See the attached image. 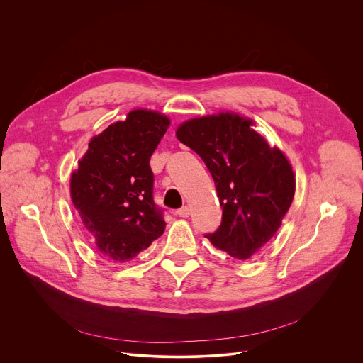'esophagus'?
Wrapping results in <instances>:
<instances>
[{"label":"esophagus","instance_id":"34e87169","mask_svg":"<svg viewBox=\"0 0 363 363\" xmlns=\"http://www.w3.org/2000/svg\"><path fill=\"white\" fill-rule=\"evenodd\" d=\"M177 215L182 216V218H188L191 215V208L189 206H182L181 209L177 211Z\"/></svg>","mask_w":363,"mask_h":363}]
</instances>
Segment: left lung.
<instances>
[{
    "mask_svg": "<svg viewBox=\"0 0 363 363\" xmlns=\"http://www.w3.org/2000/svg\"><path fill=\"white\" fill-rule=\"evenodd\" d=\"M251 127V119L225 112L186 121L177 131L205 162L222 206L219 228L205 236L240 261L274 238L295 195L288 160Z\"/></svg>",
    "mask_w": 363,
    "mask_h": 363,
    "instance_id": "8db88e82",
    "label": "left lung"
}]
</instances>
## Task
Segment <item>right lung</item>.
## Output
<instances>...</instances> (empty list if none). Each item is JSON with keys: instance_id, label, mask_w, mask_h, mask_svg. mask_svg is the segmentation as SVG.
I'll return each mask as SVG.
<instances>
[{"instance_id": "obj_1", "label": "right lung", "mask_w": 363, "mask_h": 363, "mask_svg": "<svg viewBox=\"0 0 363 363\" xmlns=\"http://www.w3.org/2000/svg\"><path fill=\"white\" fill-rule=\"evenodd\" d=\"M168 125L165 115L131 111L91 140L71 177L72 203L98 251L112 261H131L164 233L150 160Z\"/></svg>"}]
</instances>
